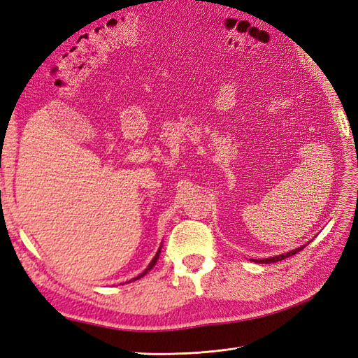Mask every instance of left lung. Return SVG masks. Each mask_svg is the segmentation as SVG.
<instances>
[{"instance_id": "obj_1", "label": "left lung", "mask_w": 358, "mask_h": 358, "mask_svg": "<svg viewBox=\"0 0 358 358\" xmlns=\"http://www.w3.org/2000/svg\"><path fill=\"white\" fill-rule=\"evenodd\" d=\"M306 245H301V246H299V248H296V249H292V251H289V252H287V254H280V255H275V257H270V258H263V259H252V262H255V263H259V264H270V263H276V262H280V259H284V258H288V257H291V255H294V254H297V252H300L303 248H305Z\"/></svg>"}]
</instances>
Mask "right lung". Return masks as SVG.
Masks as SVG:
<instances>
[{
  "instance_id": "1",
  "label": "right lung",
  "mask_w": 358,
  "mask_h": 358,
  "mask_svg": "<svg viewBox=\"0 0 358 358\" xmlns=\"http://www.w3.org/2000/svg\"><path fill=\"white\" fill-rule=\"evenodd\" d=\"M159 254H161V246L158 248V251H157L155 257L152 258V262H150V263H149V266H148V267H146V268L143 270V272H142V273H140L138 276H136V278H133V279H129V280H127V284H128V282H133V280H137V279H140V278H143V276H145V275H146V273L149 272V270H150V268H152V267H154V266L157 264V262H158V258H159Z\"/></svg>"
}]
</instances>
